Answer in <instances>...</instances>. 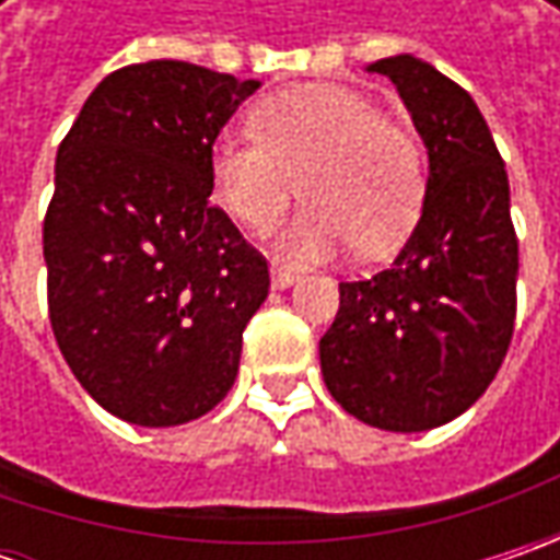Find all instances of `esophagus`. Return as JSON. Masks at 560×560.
Here are the masks:
<instances>
[{
    "instance_id": "obj_1",
    "label": "esophagus",
    "mask_w": 560,
    "mask_h": 560,
    "mask_svg": "<svg viewBox=\"0 0 560 560\" xmlns=\"http://www.w3.org/2000/svg\"><path fill=\"white\" fill-rule=\"evenodd\" d=\"M299 280V270L290 268V265H270V283H273V290H287Z\"/></svg>"
}]
</instances>
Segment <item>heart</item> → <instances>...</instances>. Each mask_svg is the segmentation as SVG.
<instances>
[{"instance_id": "1", "label": "heart", "mask_w": 560, "mask_h": 560, "mask_svg": "<svg viewBox=\"0 0 560 560\" xmlns=\"http://www.w3.org/2000/svg\"><path fill=\"white\" fill-rule=\"evenodd\" d=\"M255 133L211 145V196L233 221L268 233L292 199H308L283 236L292 258L320 261L355 246L364 258L393 255L423 205L418 140L383 118L374 98L349 86H302L252 115Z\"/></svg>"}]
</instances>
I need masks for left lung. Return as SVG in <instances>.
I'll return each mask as SVG.
<instances>
[{
    "label": "left lung",
    "mask_w": 560,
    "mask_h": 560,
    "mask_svg": "<svg viewBox=\"0 0 560 560\" xmlns=\"http://www.w3.org/2000/svg\"><path fill=\"white\" fill-rule=\"evenodd\" d=\"M430 155L423 211L386 270L339 283L320 339L330 396L380 430L464 415L505 361L517 314V236L505 162L477 102L415 55L380 58Z\"/></svg>",
    "instance_id": "1"
}]
</instances>
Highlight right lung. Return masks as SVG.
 <instances>
[{"instance_id":"add662e5","label":"right lung","mask_w":560,"mask_h":560,"mask_svg":"<svg viewBox=\"0 0 560 560\" xmlns=\"http://www.w3.org/2000/svg\"><path fill=\"white\" fill-rule=\"evenodd\" d=\"M261 83L189 61L108 74L58 145L43 221L49 320L80 386L140 427L230 393L268 261L208 202V155Z\"/></svg>"}]
</instances>
